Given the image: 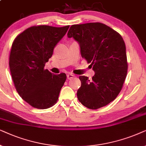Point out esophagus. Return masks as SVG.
Listing matches in <instances>:
<instances>
[{
	"label": "esophagus",
	"mask_w": 146,
	"mask_h": 146,
	"mask_svg": "<svg viewBox=\"0 0 146 146\" xmlns=\"http://www.w3.org/2000/svg\"><path fill=\"white\" fill-rule=\"evenodd\" d=\"M73 77H74V75H73V74H71V73H69V74L67 75V77L68 79H71L73 78Z\"/></svg>",
	"instance_id": "1"
}]
</instances>
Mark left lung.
I'll return each instance as SVG.
<instances>
[{
	"mask_svg": "<svg viewBox=\"0 0 146 146\" xmlns=\"http://www.w3.org/2000/svg\"><path fill=\"white\" fill-rule=\"evenodd\" d=\"M67 36L78 42L81 57L91 63L95 72L91 81L86 76L79 77L81 85L77 93L79 101L91 110L107 106L117 98L127 76L123 38L100 23L72 25Z\"/></svg>",
	"mask_w": 146,
	"mask_h": 146,
	"instance_id": "8db88e82",
	"label": "left lung"
}]
</instances>
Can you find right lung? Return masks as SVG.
I'll return each instance as SVG.
<instances>
[{"mask_svg": "<svg viewBox=\"0 0 146 146\" xmlns=\"http://www.w3.org/2000/svg\"><path fill=\"white\" fill-rule=\"evenodd\" d=\"M69 25L30 27L19 35L12 44L9 67L15 88L33 108L47 109L57 103L67 76L44 69Z\"/></svg>", "mask_w": 146, "mask_h": 146, "instance_id": "add662e5", "label": "right lung"}]
</instances>
